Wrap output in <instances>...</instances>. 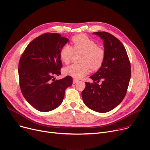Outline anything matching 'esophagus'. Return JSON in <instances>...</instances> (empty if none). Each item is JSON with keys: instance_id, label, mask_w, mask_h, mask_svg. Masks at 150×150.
Listing matches in <instances>:
<instances>
[{"instance_id": "34e87169", "label": "esophagus", "mask_w": 150, "mask_h": 150, "mask_svg": "<svg viewBox=\"0 0 150 150\" xmlns=\"http://www.w3.org/2000/svg\"><path fill=\"white\" fill-rule=\"evenodd\" d=\"M78 81H79V80H77V79H75V78H74V79H73V83H74V84L78 83Z\"/></svg>"}]
</instances>
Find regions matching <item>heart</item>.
Listing matches in <instances>:
<instances>
[{
    "mask_svg": "<svg viewBox=\"0 0 150 150\" xmlns=\"http://www.w3.org/2000/svg\"><path fill=\"white\" fill-rule=\"evenodd\" d=\"M72 47L66 44L62 47L59 57L62 62L68 64L74 54L81 53L80 64H74L64 69L66 75L81 78L87 75L91 68L96 70L100 68L105 58V52L101 47L87 36L78 35L72 39Z\"/></svg>",
    "mask_w": 150,
    "mask_h": 150,
    "instance_id": "1",
    "label": "heart"
}]
</instances>
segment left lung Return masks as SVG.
<instances>
[{
	"label": "left lung",
	"mask_w": 150,
	"mask_h": 150,
	"mask_svg": "<svg viewBox=\"0 0 150 150\" xmlns=\"http://www.w3.org/2000/svg\"><path fill=\"white\" fill-rule=\"evenodd\" d=\"M104 41L105 58L97 72L86 82L81 92L84 103L93 111L107 112L119 105L127 94L130 80L131 64L124 45L119 39L106 31H98ZM102 81L101 85L99 82Z\"/></svg>",
	"instance_id": "obj_1"
}]
</instances>
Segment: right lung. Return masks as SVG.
Listing matches in <instances>:
<instances>
[{"label":"right lung","instance_id":"right-lung-1","mask_svg":"<svg viewBox=\"0 0 150 150\" xmlns=\"http://www.w3.org/2000/svg\"><path fill=\"white\" fill-rule=\"evenodd\" d=\"M68 41L59 33H45L31 41L21 55L18 67L21 91L39 111H50L59 106L66 89L72 84L70 76L54 78L61 75L59 52Z\"/></svg>","mask_w":150,"mask_h":150}]
</instances>
